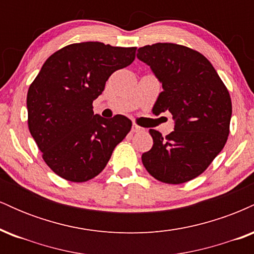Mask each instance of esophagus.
Masks as SVG:
<instances>
[{"label":"esophagus","instance_id":"esophagus-1","mask_svg":"<svg viewBox=\"0 0 254 254\" xmlns=\"http://www.w3.org/2000/svg\"><path fill=\"white\" fill-rule=\"evenodd\" d=\"M142 127H139L138 125L136 124H132V127H131V132H138V131H141Z\"/></svg>","mask_w":254,"mask_h":254}]
</instances>
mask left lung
Here are the masks:
<instances>
[{
  "label": "left lung",
  "instance_id": "obj_1",
  "mask_svg": "<svg viewBox=\"0 0 254 254\" xmlns=\"http://www.w3.org/2000/svg\"><path fill=\"white\" fill-rule=\"evenodd\" d=\"M162 84L153 113H172L174 131L164 137L150 129L153 147L142 154L145 170L166 184H183L202 174L223 149L229 135L232 100L211 63L186 46L156 43L137 50Z\"/></svg>",
  "mask_w": 254,
  "mask_h": 254
}]
</instances>
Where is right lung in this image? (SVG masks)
Wrapping results in <instances>:
<instances>
[{"instance_id":"right-lung-1","label":"right lung","mask_w":254,"mask_h":254,"mask_svg":"<svg viewBox=\"0 0 254 254\" xmlns=\"http://www.w3.org/2000/svg\"><path fill=\"white\" fill-rule=\"evenodd\" d=\"M136 48L99 42L71 44L51 55L28 88V129L46 165L74 183L97 177L131 129L117 115L93 112V101L116 70L130 65Z\"/></svg>"}]
</instances>
